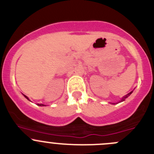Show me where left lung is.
Returning <instances> with one entry per match:
<instances>
[{
  "label": "left lung",
  "mask_w": 154,
  "mask_h": 154,
  "mask_svg": "<svg viewBox=\"0 0 154 154\" xmlns=\"http://www.w3.org/2000/svg\"><path fill=\"white\" fill-rule=\"evenodd\" d=\"M131 93H132V91H131V92H130V93H128V94H126V95H125V97H122V100H121V101H123V100H125V99H126V98L127 97H128V96H129V95L130 94H131Z\"/></svg>",
  "instance_id": "left-lung-1"
}]
</instances>
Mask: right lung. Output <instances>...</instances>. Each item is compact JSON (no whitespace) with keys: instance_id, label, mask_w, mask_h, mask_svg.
I'll list each match as a JSON object with an SVG mask.
<instances>
[{"instance_id":"add662e5","label":"right lung","mask_w":154,"mask_h":154,"mask_svg":"<svg viewBox=\"0 0 154 154\" xmlns=\"http://www.w3.org/2000/svg\"><path fill=\"white\" fill-rule=\"evenodd\" d=\"M25 97H26V98H27L28 100H29V98H28V97H26V96H25ZM38 105H39V106H45V105H43V104H38Z\"/></svg>"}]
</instances>
